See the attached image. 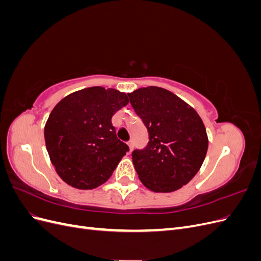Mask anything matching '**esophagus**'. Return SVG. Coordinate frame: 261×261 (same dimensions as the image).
I'll list each match as a JSON object with an SVG mask.
<instances>
[{"mask_svg": "<svg viewBox=\"0 0 261 261\" xmlns=\"http://www.w3.org/2000/svg\"><path fill=\"white\" fill-rule=\"evenodd\" d=\"M127 145H128V147H129V152H132V150H133V141L132 140H129L128 143H127Z\"/></svg>", "mask_w": 261, "mask_h": 261, "instance_id": "obj_1", "label": "esophagus"}]
</instances>
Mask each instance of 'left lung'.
Returning a JSON list of instances; mask_svg holds the SVG:
<instances>
[{"mask_svg": "<svg viewBox=\"0 0 261 261\" xmlns=\"http://www.w3.org/2000/svg\"><path fill=\"white\" fill-rule=\"evenodd\" d=\"M127 94L149 135L147 146L132 152L139 179L155 193L177 191L196 175L206 158L208 136L200 116L160 87Z\"/></svg>", "mask_w": 261, "mask_h": 261, "instance_id": "8db88e82", "label": "left lung"}]
</instances>
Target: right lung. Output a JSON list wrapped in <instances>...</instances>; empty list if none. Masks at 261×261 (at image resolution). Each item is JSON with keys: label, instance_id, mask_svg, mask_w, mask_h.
I'll return each instance as SVG.
<instances>
[{"label": "right lung", "instance_id": "add662e5", "mask_svg": "<svg viewBox=\"0 0 261 261\" xmlns=\"http://www.w3.org/2000/svg\"><path fill=\"white\" fill-rule=\"evenodd\" d=\"M128 103L126 93L90 87L68 94L44 126L45 146L59 176L78 189H93L112 175L128 146L117 139L112 116Z\"/></svg>", "mask_w": 261, "mask_h": 261}]
</instances>
